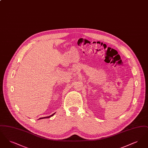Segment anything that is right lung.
<instances>
[{"label": "right lung", "instance_id": "obj_1", "mask_svg": "<svg viewBox=\"0 0 148 148\" xmlns=\"http://www.w3.org/2000/svg\"><path fill=\"white\" fill-rule=\"evenodd\" d=\"M55 113H54V114H53L52 115H50L49 116H46V117H43V118H39V119H44V118H49L50 117H51V116H53L54 114H55Z\"/></svg>", "mask_w": 148, "mask_h": 148}]
</instances>
